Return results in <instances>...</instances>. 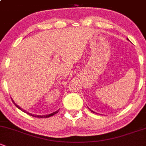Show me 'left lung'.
<instances>
[{"instance_id": "obj_1", "label": "left lung", "mask_w": 146, "mask_h": 146, "mask_svg": "<svg viewBox=\"0 0 146 146\" xmlns=\"http://www.w3.org/2000/svg\"><path fill=\"white\" fill-rule=\"evenodd\" d=\"M91 111H92V110H91ZM93 112V111H92ZM93 113H94V112H93Z\"/></svg>"}]
</instances>
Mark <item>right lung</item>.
Segmentation results:
<instances>
[{"label": "right lung", "instance_id": "right-lung-1", "mask_svg": "<svg viewBox=\"0 0 146 146\" xmlns=\"http://www.w3.org/2000/svg\"><path fill=\"white\" fill-rule=\"evenodd\" d=\"M12 102L14 103V104H15V106L16 107H17L18 108H19V110H22L23 112H24V113H27V114L28 115H31V116H32V117H38V118H45V117H51V116H52V115H54V114H56V113H57L58 112H59V110H56V111H55V112H54V113H51V114H49V115H32V114H31V113H28V112H27L26 111V110H23V109H21V108H20V107L19 106H18L16 104H15V102H14V101L12 100Z\"/></svg>", "mask_w": 146, "mask_h": 146}]
</instances>
